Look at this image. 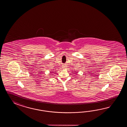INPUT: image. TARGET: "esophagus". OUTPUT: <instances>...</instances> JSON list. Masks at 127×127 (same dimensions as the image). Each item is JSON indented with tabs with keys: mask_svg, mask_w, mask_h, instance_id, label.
I'll return each instance as SVG.
<instances>
[{
	"mask_svg": "<svg viewBox=\"0 0 127 127\" xmlns=\"http://www.w3.org/2000/svg\"><path fill=\"white\" fill-rule=\"evenodd\" d=\"M65 67H65V66H64H64H63V68H65Z\"/></svg>",
	"mask_w": 127,
	"mask_h": 127,
	"instance_id": "34e87169",
	"label": "esophagus"
}]
</instances>
